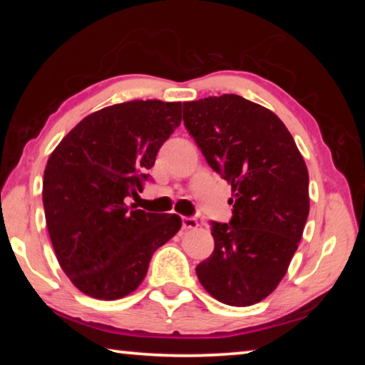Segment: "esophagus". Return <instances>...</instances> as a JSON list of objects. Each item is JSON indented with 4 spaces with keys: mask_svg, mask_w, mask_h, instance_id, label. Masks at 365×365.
Listing matches in <instances>:
<instances>
[{
    "mask_svg": "<svg viewBox=\"0 0 365 365\" xmlns=\"http://www.w3.org/2000/svg\"><path fill=\"white\" fill-rule=\"evenodd\" d=\"M182 225L185 230H191V228H197L200 224H197V220L193 217H182Z\"/></svg>",
    "mask_w": 365,
    "mask_h": 365,
    "instance_id": "34e87169",
    "label": "esophagus"
}]
</instances>
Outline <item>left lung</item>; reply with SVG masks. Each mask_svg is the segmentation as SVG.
<instances>
[{"label": "left lung", "instance_id": "8db88e82", "mask_svg": "<svg viewBox=\"0 0 365 365\" xmlns=\"http://www.w3.org/2000/svg\"><path fill=\"white\" fill-rule=\"evenodd\" d=\"M183 123L207 164L232 185L230 224H212L214 251L196 265L206 292L251 306L279 287L309 214L304 159L279 117L238 95L183 103Z\"/></svg>", "mask_w": 365, "mask_h": 365}]
</instances>
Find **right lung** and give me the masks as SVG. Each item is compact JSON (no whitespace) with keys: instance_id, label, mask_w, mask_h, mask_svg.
<instances>
[{"instance_id":"1","label":"right lung","mask_w":365,"mask_h":365,"mask_svg":"<svg viewBox=\"0 0 365 365\" xmlns=\"http://www.w3.org/2000/svg\"><path fill=\"white\" fill-rule=\"evenodd\" d=\"M182 103L127 101L86 115L48 159L43 206L58 262L80 292L114 301L143 282L153 252L180 230L177 214L128 207Z\"/></svg>"}]
</instances>
